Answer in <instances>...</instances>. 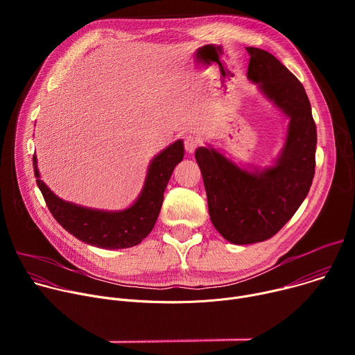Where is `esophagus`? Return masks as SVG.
<instances>
[{"label": "esophagus", "instance_id": "esophagus-1", "mask_svg": "<svg viewBox=\"0 0 355 355\" xmlns=\"http://www.w3.org/2000/svg\"><path fill=\"white\" fill-rule=\"evenodd\" d=\"M198 146H199V139H196L195 136H191V135L185 137L184 147L187 150V153H193Z\"/></svg>", "mask_w": 355, "mask_h": 355}]
</instances>
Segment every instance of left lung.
I'll use <instances>...</instances> for the list:
<instances>
[{"mask_svg":"<svg viewBox=\"0 0 355 355\" xmlns=\"http://www.w3.org/2000/svg\"><path fill=\"white\" fill-rule=\"evenodd\" d=\"M247 52L248 78L291 121L281 157L261 173L239 168L214 148L195 151L211 220L234 244L259 243L277 234L306 198L316 167V123L305 88L266 50L247 47Z\"/></svg>","mask_w":355,"mask_h":355,"instance_id":"obj_1","label":"left lung"}]
</instances>
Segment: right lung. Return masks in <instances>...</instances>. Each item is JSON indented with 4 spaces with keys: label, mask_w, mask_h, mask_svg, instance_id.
Here are the masks:
<instances>
[{
    "label": "right lung",
    "mask_w": 355,
    "mask_h": 355,
    "mask_svg": "<svg viewBox=\"0 0 355 355\" xmlns=\"http://www.w3.org/2000/svg\"><path fill=\"white\" fill-rule=\"evenodd\" d=\"M184 157V146L177 140L151 162L144 188L135 204L122 212H103L64 202L39 180L36 156L33 170L36 184L53 218L78 240L101 248H128L139 244L155 227L164 191L174 167Z\"/></svg>",
    "instance_id": "1"
}]
</instances>
